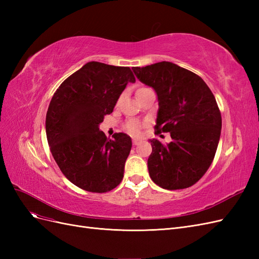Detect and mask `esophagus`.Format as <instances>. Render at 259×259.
I'll list each match as a JSON object with an SVG mask.
<instances>
[{"label": "esophagus", "instance_id": "esophagus-1", "mask_svg": "<svg viewBox=\"0 0 259 259\" xmlns=\"http://www.w3.org/2000/svg\"><path fill=\"white\" fill-rule=\"evenodd\" d=\"M139 144V140H137V139H134V140H133V145H134V146H137Z\"/></svg>", "mask_w": 259, "mask_h": 259}]
</instances>
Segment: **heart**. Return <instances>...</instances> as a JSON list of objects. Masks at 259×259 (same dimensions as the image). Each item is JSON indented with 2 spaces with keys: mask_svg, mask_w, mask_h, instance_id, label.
Masks as SVG:
<instances>
[{
  "mask_svg": "<svg viewBox=\"0 0 259 259\" xmlns=\"http://www.w3.org/2000/svg\"><path fill=\"white\" fill-rule=\"evenodd\" d=\"M142 89H146V88H142ZM126 131L133 136H140V134H142V126H140V124L138 122L131 121L126 124Z\"/></svg>",
  "mask_w": 259,
  "mask_h": 259,
  "instance_id": "obj_1",
  "label": "heart"
}]
</instances>
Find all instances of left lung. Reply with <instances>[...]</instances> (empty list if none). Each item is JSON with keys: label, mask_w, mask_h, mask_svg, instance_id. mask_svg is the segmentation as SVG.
Segmentation results:
<instances>
[{"label": "left lung", "mask_w": 259, "mask_h": 259, "mask_svg": "<svg viewBox=\"0 0 259 259\" xmlns=\"http://www.w3.org/2000/svg\"><path fill=\"white\" fill-rule=\"evenodd\" d=\"M133 71L158 95L155 134L171 137L167 145L150 139L149 175L163 189L191 187L210 166L221 137L222 114L213 93L198 74L169 61Z\"/></svg>", "instance_id": "left-lung-1"}]
</instances>
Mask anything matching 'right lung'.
<instances>
[{"instance_id":"1","label":"right lung","mask_w":259,"mask_h":259,"mask_svg":"<svg viewBox=\"0 0 259 259\" xmlns=\"http://www.w3.org/2000/svg\"><path fill=\"white\" fill-rule=\"evenodd\" d=\"M128 67L90 61L60 84L49 106L45 128L51 152L70 182L90 192H108L120 185L132 139L99 131L127 83Z\"/></svg>"}]
</instances>
